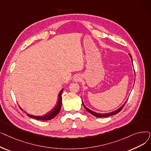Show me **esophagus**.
Masks as SVG:
<instances>
[{
	"instance_id": "1",
	"label": "esophagus",
	"mask_w": 151,
	"mask_h": 151,
	"mask_svg": "<svg viewBox=\"0 0 151 151\" xmlns=\"http://www.w3.org/2000/svg\"><path fill=\"white\" fill-rule=\"evenodd\" d=\"M82 79V78L80 75H76L73 78V80L75 82H80Z\"/></svg>"
}]
</instances>
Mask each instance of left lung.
Instances as JSON below:
<instances>
[{
    "mask_svg": "<svg viewBox=\"0 0 151 151\" xmlns=\"http://www.w3.org/2000/svg\"><path fill=\"white\" fill-rule=\"evenodd\" d=\"M129 56H130L131 59H132V63H133L132 57V55H131L130 54H129ZM126 102H127V101H126L125 102H124V104L123 105V106H122V107H120L119 109H117V110H116L114 111V112H110V113H107V114H98V113H96V112H93V111H92L91 110H90V109H89L88 108H87L86 106H84V104H83V101H82L83 105L84 107L85 108V109H86V110L88 111V112H89L91 114L93 115L94 116H96V117H106V116H111V115H115V114H118V113L120 112V111L122 110V109L123 108V107H124V105H125Z\"/></svg>",
    "mask_w": 151,
    "mask_h": 151,
    "instance_id": "left-lung-1",
    "label": "left lung"
}]
</instances>
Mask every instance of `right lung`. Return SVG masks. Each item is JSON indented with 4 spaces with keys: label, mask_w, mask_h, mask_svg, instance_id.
I'll return each mask as SVG.
<instances>
[{
    "label": "right lung",
    "mask_w": 151,
    "mask_h": 151,
    "mask_svg": "<svg viewBox=\"0 0 151 151\" xmlns=\"http://www.w3.org/2000/svg\"><path fill=\"white\" fill-rule=\"evenodd\" d=\"M63 91V89H62L60 92L59 94H58V101H57V104L55 105V106L50 111H49V112L45 114L42 116H35V115H30L27 112H25L26 114H27V115L32 118V119H36V120H50L52 119H54V118L60 112V110L61 109V107H62V92ZM19 108H20V109L22 110H23L20 107H19Z\"/></svg>",
    "instance_id": "add662e5"
}]
</instances>
